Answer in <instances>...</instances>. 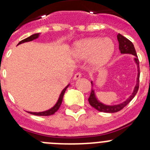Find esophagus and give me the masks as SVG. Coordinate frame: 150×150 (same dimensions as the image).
<instances>
[{"instance_id": "esophagus-1", "label": "esophagus", "mask_w": 150, "mask_h": 150, "mask_svg": "<svg viewBox=\"0 0 150 150\" xmlns=\"http://www.w3.org/2000/svg\"><path fill=\"white\" fill-rule=\"evenodd\" d=\"M81 76H82L81 73H76V74L74 75V79H79V78L81 77Z\"/></svg>"}]
</instances>
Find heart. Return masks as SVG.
Listing matches in <instances>:
<instances>
[{"label": "heart", "instance_id": "b5f03b06", "mask_svg": "<svg viewBox=\"0 0 150 150\" xmlns=\"http://www.w3.org/2000/svg\"><path fill=\"white\" fill-rule=\"evenodd\" d=\"M114 43L109 38H89L74 43L73 54L77 60H84L90 57L94 67L105 65L114 53Z\"/></svg>", "mask_w": 150, "mask_h": 150}]
</instances>
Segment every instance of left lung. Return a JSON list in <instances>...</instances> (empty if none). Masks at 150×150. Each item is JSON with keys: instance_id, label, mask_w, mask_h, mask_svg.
<instances>
[{"instance_id": "1", "label": "left lung", "mask_w": 150, "mask_h": 150, "mask_svg": "<svg viewBox=\"0 0 150 150\" xmlns=\"http://www.w3.org/2000/svg\"><path fill=\"white\" fill-rule=\"evenodd\" d=\"M117 39L119 41V48H120V52L122 54L125 53H128V54H132L134 55V61L136 62L137 65V69H138V74H137V85L135 86L134 90L133 93L131 96L129 97V98L127 99L123 103L118 105H113V106H108L105 105V104H102L96 98L95 94V91L93 89H91V93H90V96L88 98V102H89L90 105L91 107H93L94 108L97 110L100 111V112H116L118 111L121 110L124 108L127 104L130 103V101L134 98V97L136 95L137 91L139 88V79H140V67H139V60L138 57H137V53H136V50L134 49L133 43L131 42L128 39L126 38H125L124 36L122 34H119L117 35ZM91 86H93V83L91 82Z\"/></svg>"}]
</instances>
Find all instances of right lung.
I'll use <instances>...</instances> for the list:
<instances>
[{
	"instance_id": "right-lung-1",
	"label": "right lung",
	"mask_w": 150,
	"mask_h": 150,
	"mask_svg": "<svg viewBox=\"0 0 150 150\" xmlns=\"http://www.w3.org/2000/svg\"><path fill=\"white\" fill-rule=\"evenodd\" d=\"M39 34H33V35L30 36V37H28V38H25V39H24V40H21L20 42H19V43H18V45L21 44V43H25V42H29V41H32L33 40L37 39V38H38V37H39ZM68 86H69V85H68ZM68 86H66L65 88H64L63 90H62V93H61L60 96H59V100H58L57 103H56V104H55V105L53 107H52L51 109L48 110H46V111H43V112H28L29 113H30V114H33V115H36V116H51V115H53L54 113H55V112H56V111L59 109V107H60L61 104H62V100H63V96H64V92H65L66 89H67V87H68Z\"/></svg>"
}]
</instances>
